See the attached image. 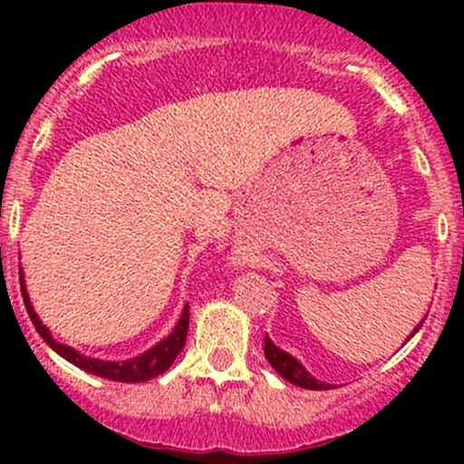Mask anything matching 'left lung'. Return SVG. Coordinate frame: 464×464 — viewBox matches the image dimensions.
I'll list each match as a JSON object with an SVG mask.
<instances>
[{
    "label": "left lung",
    "mask_w": 464,
    "mask_h": 464,
    "mask_svg": "<svg viewBox=\"0 0 464 464\" xmlns=\"http://www.w3.org/2000/svg\"><path fill=\"white\" fill-rule=\"evenodd\" d=\"M424 323V321H422ZM422 323H420L418 327H415L413 332H411V336L415 334V332L422 327ZM409 336V339H411ZM265 357L266 362L271 363V368H274L276 372H278L280 377H285L287 382H292L294 386H301V388H310V391H330V383L325 382H319L316 377H312L310 372L303 368V363L298 362V359H294L292 354H287L285 350L276 348L274 343H271L269 336H265Z\"/></svg>",
    "instance_id": "8db88e82"
}]
</instances>
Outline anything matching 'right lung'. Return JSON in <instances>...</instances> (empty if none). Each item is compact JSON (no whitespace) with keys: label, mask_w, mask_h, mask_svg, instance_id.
<instances>
[{"label":"right lung","mask_w":464,"mask_h":464,"mask_svg":"<svg viewBox=\"0 0 464 464\" xmlns=\"http://www.w3.org/2000/svg\"><path fill=\"white\" fill-rule=\"evenodd\" d=\"M20 285H22V296H24L26 312H29L33 325H35V330L40 332L42 339L49 343V348H53L60 357H64L67 362H72L73 366L82 368V371L92 372V375H96V377L111 379V382L139 383V382H148V379L163 375V372L172 366V362L177 359V354L181 353V348H184V343H186V336H188L190 314H188V305H186L184 312H181L179 321H177L175 330H172L166 339L159 341L154 348H150L148 353L139 354V357H134V359H128V362H102V359L85 357V354H81L78 350H73L72 345H64V343H60V341H55L53 336H51V332L46 330V325H42V321L37 319L35 310H33L29 294H26L24 274H22V269H20Z\"/></svg>","instance_id":"obj_1"}]
</instances>
